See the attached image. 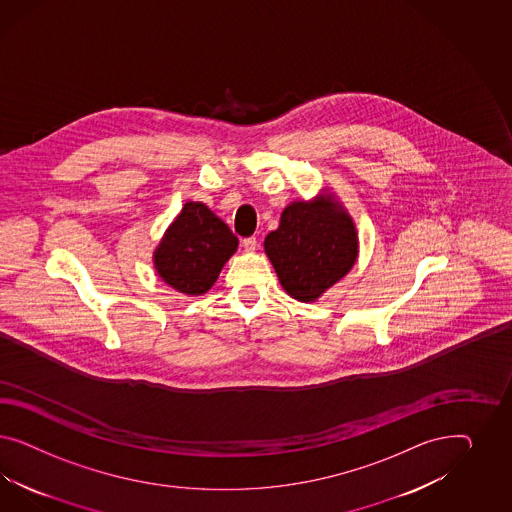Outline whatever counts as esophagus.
<instances>
[{
	"label": "esophagus",
	"mask_w": 512,
	"mask_h": 512,
	"mask_svg": "<svg viewBox=\"0 0 512 512\" xmlns=\"http://www.w3.org/2000/svg\"><path fill=\"white\" fill-rule=\"evenodd\" d=\"M242 246H244V249H246L248 253H251V251H255V249H257V238H255V236H249V238H244V240H242Z\"/></svg>",
	"instance_id": "34e87169"
}]
</instances>
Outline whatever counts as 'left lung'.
Segmentation results:
<instances>
[{
	"label": "left lung",
	"instance_id": "left-lung-1",
	"mask_svg": "<svg viewBox=\"0 0 512 512\" xmlns=\"http://www.w3.org/2000/svg\"><path fill=\"white\" fill-rule=\"evenodd\" d=\"M264 253L283 291L298 302H315L345 278L358 259V231L347 208L323 189L310 201L287 204Z\"/></svg>",
	"mask_w": 512,
	"mask_h": 512
}]
</instances>
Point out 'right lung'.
I'll return each mask as SVG.
<instances>
[{"label":"right lung","instance_id":"obj_1","mask_svg":"<svg viewBox=\"0 0 512 512\" xmlns=\"http://www.w3.org/2000/svg\"><path fill=\"white\" fill-rule=\"evenodd\" d=\"M238 249L229 225L202 202L187 201L154 249V268L174 291L201 296Z\"/></svg>","mask_w":512,"mask_h":512}]
</instances>
